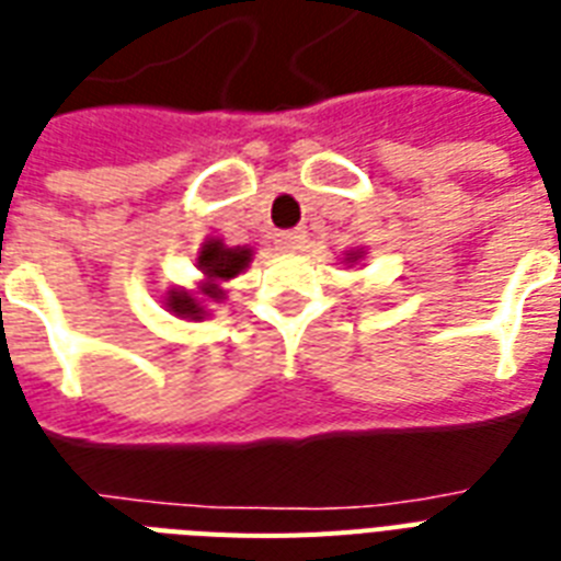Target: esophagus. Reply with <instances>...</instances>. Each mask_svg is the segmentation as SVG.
Masks as SVG:
<instances>
[{"instance_id":"esophagus-1","label":"esophagus","mask_w":561,"mask_h":561,"mask_svg":"<svg viewBox=\"0 0 561 561\" xmlns=\"http://www.w3.org/2000/svg\"><path fill=\"white\" fill-rule=\"evenodd\" d=\"M307 240V231L304 228H293V231H280L277 234V245L284 249V252H298Z\"/></svg>"}]
</instances>
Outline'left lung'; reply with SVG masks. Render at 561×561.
<instances>
[{"mask_svg": "<svg viewBox=\"0 0 561 561\" xmlns=\"http://www.w3.org/2000/svg\"><path fill=\"white\" fill-rule=\"evenodd\" d=\"M347 260H351V257H347Z\"/></svg>", "mask_w": 561, "mask_h": 561, "instance_id": "left-lung-1", "label": "left lung"}]
</instances>
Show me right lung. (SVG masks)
I'll use <instances>...</instances> for the list:
<instances>
[{"mask_svg":"<svg viewBox=\"0 0 561 561\" xmlns=\"http://www.w3.org/2000/svg\"><path fill=\"white\" fill-rule=\"evenodd\" d=\"M252 260L249 249H226L219 240H210L205 243V249L199 252V268L208 284L203 286V293L208 298H222V289H219V280H228V277L240 275ZM168 307L182 318H203V307L194 301L191 293H173L170 295Z\"/></svg>","mask_w":561,"mask_h":561,"instance_id":"right-lung-1","label":"right lung"}]
</instances>
